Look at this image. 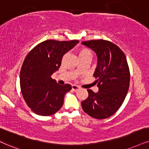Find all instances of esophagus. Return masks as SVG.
<instances>
[{"instance_id":"esophagus-1","label":"esophagus","mask_w":149,"mask_h":149,"mask_svg":"<svg viewBox=\"0 0 149 149\" xmlns=\"http://www.w3.org/2000/svg\"><path fill=\"white\" fill-rule=\"evenodd\" d=\"M71 87H72V90H73V91H78V90H80V87H79L78 86L75 85V84H73Z\"/></svg>"}]
</instances>
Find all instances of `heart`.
<instances>
[{"mask_svg":"<svg viewBox=\"0 0 149 149\" xmlns=\"http://www.w3.org/2000/svg\"><path fill=\"white\" fill-rule=\"evenodd\" d=\"M78 56L79 58L85 57V56H89V57H91V51L87 48H82L79 50Z\"/></svg>","mask_w":149,"mask_h":149,"instance_id":"obj_1","label":"heart"}]
</instances>
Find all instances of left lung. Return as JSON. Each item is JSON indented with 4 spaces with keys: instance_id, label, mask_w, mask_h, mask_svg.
<instances>
[{
    "instance_id": "1",
    "label": "left lung",
    "mask_w": 149,
    "mask_h": 149,
    "mask_svg": "<svg viewBox=\"0 0 149 149\" xmlns=\"http://www.w3.org/2000/svg\"><path fill=\"white\" fill-rule=\"evenodd\" d=\"M96 54L97 67L93 76L99 90L88 89V96L81 102L84 111L102 120L113 115L123 103L129 88L130 72L127 58L117 45L108 40L82 42Z\"/></svg>"
}]
</instances>
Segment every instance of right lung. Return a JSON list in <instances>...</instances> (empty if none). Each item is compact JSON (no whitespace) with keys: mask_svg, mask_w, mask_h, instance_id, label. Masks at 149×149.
<instances>
[{"mask_svg":"<svg viewBox=\"0 0 149 149\" xmlns=\"http://www.w3.org/2000/svg\"><path fill=\"white\" fill-rule=\"evenodd\" d=\"M78 42L45 40L26 56L20 73V88L24 101L35 113L51 116L63 106L65 93L71 86L61 85L51 76L60 68L63 56Z\"/></svg>","mask_w":149,"mask_h":149,"instance_id":"obj_1","label":"right lung"}]
</instances>
